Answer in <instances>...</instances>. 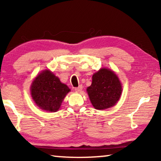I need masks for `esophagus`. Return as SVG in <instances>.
<instances>
[{"label":"esophagus","instance_id":"34e87169","mask_svg":"<svg viewBox=\"0 0 161 161\" xmlns=\"http://www.w3.org/2000/svg\"><path fill=\"white\" fill-rule=\"evenodd\" d=\"M81 89H82V85H80L78 87H76V88H75V90L77 92L81 91Z\"/></svg>","mask_w":161,"mask_h":161}]
</instances>
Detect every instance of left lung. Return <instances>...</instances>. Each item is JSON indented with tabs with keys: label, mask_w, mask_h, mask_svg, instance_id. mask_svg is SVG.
Instances as JSON below:
<instances>
[{
	"label": "left lung",
	"mask_w": 161,
	"mask_h": 161,
	"mask_svg": "<svg viewBox=\"0 0 161 161\" xmlns=\"http://www.w3.org/2000/svg\"><path fill=\"white\" fill-rule=\"evenodd\" d=\"M86 91L93 107L103 110L116 105L121 95L122 86L114 72L102 68L92 76V84Z\"/></svg>",
	"instance_id": "left-lung-1"
}]
</instances>
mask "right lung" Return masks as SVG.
<instances>
[{
	"mask_svg": "<svg viewBox=\"0 0 161 161\" xmlns=\"http://www.w3.org/2000/svg\"><path fill=\"white\" fill-rule=\"evenodd\" d=\"M31 92L32 99L40 109L56 112L70 89L53 72L45 69L32 81Z\"/></svg>",
	"mask_w": 161,
	"mask_h": 161,
	"instance_id": "obj_1",
	"label": "right lung"
}]
</instances>
